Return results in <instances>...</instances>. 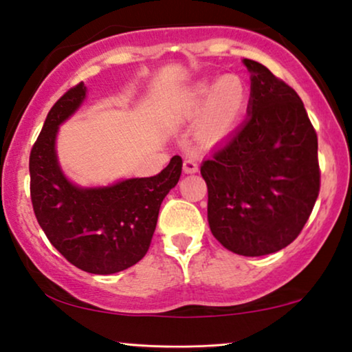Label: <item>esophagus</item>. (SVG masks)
I'll use <instances>...</instances> for the list:
<instances>
[{
  "label": "esophagus",
  "instance_id": "1",
  "mask_svg": "<svg viewBox=\"0 0 352 352\" xmlns=\"http://www.w3.org/2000/svg\"><path fill=\"white\" fill-rule=\"evenodd\" d=\"M182 168H184V173H197L199 171V163H197L192 157H189L184 160Z\"/></svg>",
  "mask_w": 352,
  "mask_h": 352
}]
</instances>
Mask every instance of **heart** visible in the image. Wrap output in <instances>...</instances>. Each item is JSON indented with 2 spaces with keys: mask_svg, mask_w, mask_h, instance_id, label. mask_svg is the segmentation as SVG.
<instances>
[{
  "mask_svg": "<svg viewBox=\"0 0 352 352\" xmlns=\"http://www.w3.org/2000/svg\"><path fill=\"white\" fill-rule=\"evenodd\" d=\"M247 104V88L237 76H226L213 83L199 85L186 96L181 105L184 118L205 112L199 136L204 142H214L229 133Z\"/></svg>",
  "mask_w": 352,
  "mask_h": 352,
  "instance_id": "obj_1",
  "label": "heart"
}]
</instances>
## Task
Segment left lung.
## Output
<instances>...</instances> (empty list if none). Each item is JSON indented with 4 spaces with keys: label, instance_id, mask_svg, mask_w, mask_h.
<instances>
[{
    "label": "left lung",
    "instance_id": "8db88e82",
    "mask_svg": "<svg viewBox=\"0 0 352 352\" xmlns=\"http://www.w3.org/2000/svg\"><path fill=\"white\" fill-rule=\"evenodd\" d=\"M252 72L248 118L201 163L208 223L230 252L263 256L290 245L320 190L317 133L300 96L267 67Z\"/></svg>",
    "mask_w": 352,
    "mask_h": 352
}]
</instances>
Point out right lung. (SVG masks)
Instances as JSON below:
<instances>
[{
	"label": "right lung",
	"instance_id": "obj_1",
	"mask_svg": "<svg viewBox=\"0 0 352 352\" xmlns=\"http://www.w3.org/2000/svg\"><path fill=\"white\" fill-rule=\"evenodd\" d=\"M86 96L83 81L52 105L30 152V197L38 224L52 247L81 271L115 274L146 256L158 211L181 177L175 155L162 173L100 189H80L62 175L54 151L57 126Z\"/></svg>",
	"mask_w": 352,
	"mask_h": 352
}]
</instances>
